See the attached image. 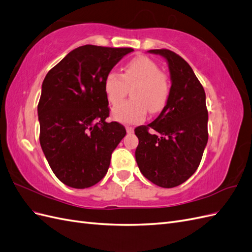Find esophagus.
<instances>
[{"mask_svg": "<svg viewBox=\"0 0 252 252\" xmlns=\"http://www.w3.org/2000/svg\"><path fill=\"white\" fill-rule=\"evenodd\" d=\"M126 130L127 134H132L134 132V128L132 126H126Z\"/></svg>", "mask_w": 252, "mask_h": 252, "instance_id": "1", "label": "esophagus"}]
</instances>
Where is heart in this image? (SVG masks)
I'll list each match as a JSON object with an SVG mask.
<instances>
[{
	"instance_id": "heart-1",
	"label": "heart",
	"mask_w": 252,
	"mask_h": 252,
	"mask_svg": "<svg viewBox=\"0 0 252 252\" xmlns=\"http://www.w3.org/2000/svg\"><path fill=\"white\" fill-rule=\"evenodd\" d=\"M131 89L132 99L119 103ZM106 99L115 106L113 118L124 124H137L150 113L161 111L170 95V82L167 75L160 71L159 65L146 56L136 57L124 68L122 75L110 71L104 79Z\"/></svg>"
}]
</instances>
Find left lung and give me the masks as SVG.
I'll list each match as a JSON object with an SVG mask.
<instances>
[{
	"mask_svg": "<svg viewBox=\"0 0 252 252\" xmlns=\"http://www.w3.org/2000/svg\"><path fill=\"white\" fill-rule=\"evenodd\" d=\"M168 62L171 78L166 106L153 122L135 128L136 161L142 175L162 188L182 185L198 168L208 142L206 94L191 66L169 49H151ZM151 127L154 134L148 132Z\"/></svg>",
	"mask_w": 252,
	"mask_h": 252,
	"instance_id": "left-lung-1",
	"label": "left lung"
}]
</instances>
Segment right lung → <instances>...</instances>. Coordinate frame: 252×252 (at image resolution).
Instances as JSON below:
<instances>
[{"mask_svg":"<svg viewBox=\"0 0 252 252\" xmlns=\"http://www.w3.org/2000/svg\"><path fill=\"white\" fill-rule=\"evenodd\" d=\"M133 48L83 45L50 69L38 104L40 145L55 175L71 188L99 183L125 126L106 122L110 109L104 79Z\"/></svg>","mask_w":252,"mask_h":252,"instance_id":"obj_1","label":"right lung"}]
</instances>
